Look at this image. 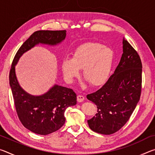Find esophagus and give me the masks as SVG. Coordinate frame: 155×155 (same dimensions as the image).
Segmentation results:
<instances>
[{"label": "esophagus", "instance_id": "obj_1", "mask_svg": "<svg viewBox=\"0 0 155 155\" xmlns=\"http://www.w3.org/2000/svg\"><path fill=\"white\" fill-rule=\"evenodd\" d=\"M84 100H85V97H84L83 95L77 96V101L78 103H81V102H83Z\"/></svg>", "mask_w": 155, "mask_h": 155}]
</instances>
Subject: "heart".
I'll list each match as a JSON object with an SVG mask.
<instances>
[{
	"label": "heart",
	"mask_w": 155,
	"mask_h": 155,
	"mask_svg": "<svg viewBox=\"0 0 155 155\" xmlns=\"http://www.w3.org/2000/svg\"><path fill=\"white\" fill-rule=\"evenodd\" d=\"M114 59V51L109 47L99 43L87 42L76 48L71 58L63 59L61 68L65 78L69 81L78 77L82 69L86 81L98 87L109 80Z\"/></svg>",
	"instance_id": "1"
}]
</instances>
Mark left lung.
<instances>
[{"label":"left lung","mask_w":155,"mask_h":155,"mask_svg":"<svg viewBox=\"0 0 155 155\" xmlns=\"http://www.w3.org/2000/svg\"><path fill=\"white\" fill-rule=\"evenodd\" d=\"M123 54L114 74L98 90L87 95L97 114L87 123L94 132L111 135L130 118L140 99L142 65L135 50L123 38Z\"/></svg>","instance_id":"left-lung-1"}]
</instances>
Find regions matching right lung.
I'll list each match as a JSON object with an SVG mask.
<instances>
[{"label": "right lung", "instance_id": "obj_1", "mask_svg": "<svg viewBox=\"0 0 155 155\" xmlns=\"http://www.w3.org/2000/svg\"><path fill=\"white\" fill-rule=\"evenodd\" d=\"M66 37V31H38L34 32L18 50L9 73V85L15 109L22 124L36 134L46 135L59 130L64 124V112L77 104L73 90L57 84L41 95H32L21 87L15 73V65L20 57L39 44L59 45Z\"/></svg>", "mask_w": 155, "mask_h": 155}]
</instances>
